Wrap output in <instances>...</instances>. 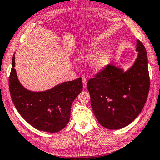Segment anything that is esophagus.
I'll return each instance as SVG.
<instances>
[{"instance_id": "34e87169", "label": "esophagus", "mask_w": 160, "mask_h": 160, "mask_svg": "<svg viewBox=\"0 0 160 160\" xmlns=\"http://www.w3.org/2000/svg\"><path fill=\"white\" fill-rule=\"evenodd\" d=\"M82 82H83V87H84V88H87V78H82Z\"/></svg>"}]
</instances>
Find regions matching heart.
<instances>
[{"instance_id":"1","label":"heart","mask_w":160,"mask_h":160,"mask_svg":"<svg viewBox=\"0 0 160 160\" xmlns=\"http://www.w3.org/2000/svg\"><path fill=\"white\" fill-rule=\"evenodd\" d=\"M96 53V49L91 48L86 50L81 53L79 57L82 59L88 60ZM112 57V52L110 49H107L93 56L89 62V66L93 72H99L106 69L110 62Z\"/></svg>"}]
</instances>
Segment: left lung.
Masks as SVG:
<instances>
[{
	"instance_id": "8db88e82",
	"label": "left lung",
	"mask_w": 160,
	"mask_h": 160,
	"mask_svg": "<svg viewBox=\"0 0 160 160\" xmlns=\"http://www.w3.org/2000/svg\"><path fill=\"white\" fill-rule=\"evenodd\" d=\"M136 51L138 57L128 70L110 64L87 84L93 113L98 123L109 129L130 124L146 102L150 87L148 58L139 39Z\"/></svg>"
}]
</instances>
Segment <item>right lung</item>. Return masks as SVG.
<instances>
[{
  "mask_svg": "<svg viewBox=\"0 0 160 160\" xmlns=\"http://www.w3.org/2000/svg\"><path fill=\"white\" fill-rule=\"evenodd\" d=\"M14 67V54L9 80V91L12 100L22 118L33 127L43 132L54 133L65 128L69 122L72 101L82 91V78L36 92L22 86Z\"/></svg>",
  "mask_w": 160,
  "mask_h": 160,
  "instance_id": "1",
  "label": "right lung"
}]
</instances>
